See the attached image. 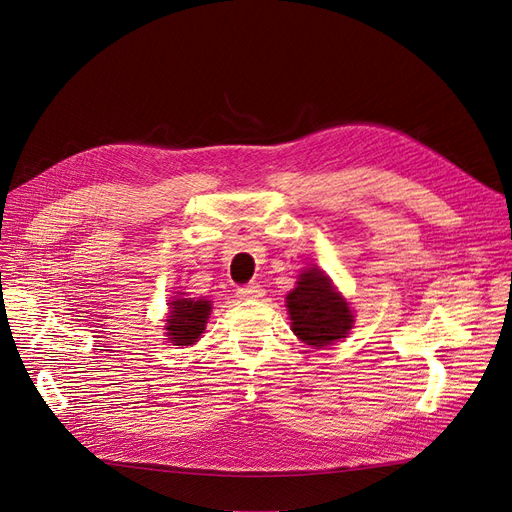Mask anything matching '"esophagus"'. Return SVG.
<instances>
[{"label": "esophagus", "instance_id": "esophagus-1", "mask_svg": "<svg viewBox=\"0 0 512 512\" xmlns=\"http://www.w3.org/2000/svg\"><path fill=\"white\" fill-rule=\"evenodd\" d=\"M237 296H239L241 300H258V298L264 296V289H262V285H258V283H250V285L239 287V289H237Z\"/></svg>", "mask_w": 512, "mask_h": 512}]
</instances>
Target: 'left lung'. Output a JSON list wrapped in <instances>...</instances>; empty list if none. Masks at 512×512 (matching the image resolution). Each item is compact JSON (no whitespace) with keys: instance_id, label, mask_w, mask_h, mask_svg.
Listing matches in <instances>:
<instances>
[{"instance_id":"obj_1","label":"left lung","mask_w":512,"mask_h":512,"mask_svg":"<svg viewBox=\"0 0 512 512\" xmlns=\"http://www.w3.org/2000/svg\"><path fill=\"white\" fill-rule=\"evenodd\" d=\"M285 302L291 331L312 348H325L337 342L346 337L354 325L350 304L319 266L302 271Z\"/></svg>"}]
</instances>
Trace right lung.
Wrapping results in <instances>:
<instances>
[{"label": "right lung", "instance_id": "add662e5", "mask_svg": "<svg viewBox=\"0 0 512 512\" xmlns=\"http://www.w3.org/2000/svg\"><path fill=\"white\" fill-rule=\"evenodd\" d=\"M170 312L166 319V337L173 346L196 344L210 319L212 304L204 298H183L179 294L168 302Z\"/></svg>", "mask_w": 512, "mask_h": 512}]
</instances>
